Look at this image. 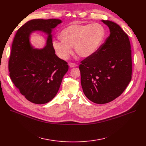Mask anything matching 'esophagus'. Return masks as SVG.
Listing matches in <instances>:
<instances>
[{
    "instance_id": "esophagus-1",
    "label": "esophagus",
    "mask_w": 146,
    "mask_h": 146,
    "mask_svg": "<svg viewBox=\"0 0 146 146\" xmlns=\"http://www.w3.org/2000/svg\"><path fill=\"white\" fill-rule=\"evenodd\" d=\"M69 66H70L71 68H74L75 66H77V65L76 64H75V63H72V62H70V63L69 64Z\"/></svg>"
}]
</instances>
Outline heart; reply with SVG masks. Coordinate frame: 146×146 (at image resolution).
<instances>
[{
	"mask_svg": "<svg viewBox=\"0 0 146 146\" xmlns=\"http://www.w3.org/2000/svg\"><path fill=\"white\" fill-rule=\"evenodd\" d=\"M105 36L103 27L99 24H73L62 30V40H54L52 45L58 56L67 59L72 53V47L81 58H88L100 47Z\"/></svg>",
	"mask_w": 146,
	"mask_h": 146,
	"instance_id": "heart-1",
	"label": "heart"
}]
</instances>
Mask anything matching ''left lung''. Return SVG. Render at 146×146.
Masks as SVG:
<instances>
[{"label":"left lung","mask_w":146,"mask_h":146,"mask_svg":"<svg viewBox=\"0 0 146 146\" xmlns=\"http://www.w3.org/2000/svg\"><path fill=\"white\" fill-rule=\"evenodd\" d=\"M110 35L94 54L81 62V83L87 98L97 104L112 102L131 80V44L127 34L117 24L102 20Z\"/></svg>","instance_id":"left-lung-1"}]
</instances>
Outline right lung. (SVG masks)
I'll return each instance as SVG.
<instances>
[{"instance_id":"1","label":"right lung","mask_w":146,"mask_h":146,"mask_svg":"<svg viewBox=\"0 0 146 146\" xmlns=\"http://www.w3.org/2000/svg\"><path fill=\"white\" fill-rule=\"evenodd\" d=\"M62 23L60 19H33L17 31L9 60V75L20 93L30 102L41 105L56 95L64 76L68 70L67 62L60 59L52 45V30ZM36 31L47 35L46 46L35 49L30 36Z\"/></svg>"}]
</instances>
